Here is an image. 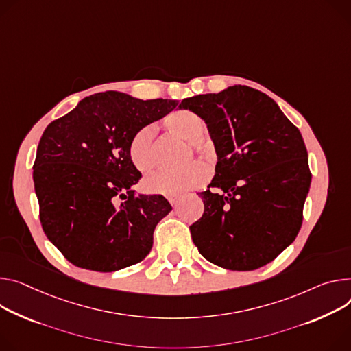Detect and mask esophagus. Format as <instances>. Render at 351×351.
<instances>
[{"instance_id": "obj_1", "label": "esophagus", "mask_w": 351, "mask_h": 351, "mask_svg": "<svg viewBox=\"0 0 351 351\" xmlns=\"http://www.w3.org/2000/svg\"><path fill=\"white\" fill-rule=\"evenodd\" d=\"M179 200H180V199H179V197H176V196H173V197H169V203H171L172 206H176V204L179 203Z\"/></svg>"}]
</instances>
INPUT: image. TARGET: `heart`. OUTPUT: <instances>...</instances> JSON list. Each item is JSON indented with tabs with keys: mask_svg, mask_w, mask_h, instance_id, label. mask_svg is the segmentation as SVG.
<instances>
[{
	"mask_svg": "<svg viewBox=\"0 0 351 351\" xmlns=\"http://www.w3.org/2000/svg\"><path fill=\"white\" fill-rule=\"evenodd\" d=\"M167 129L176 137L195 144L199 149L208 151V145L202 141L206 133V120L193 110L180 109L168 114L164 120ZM152 129L143 127L136 132L129 143V158L132 164L143 173L155 165L152 152ZM210 176L208 168L202 162H195L180 171H158L144 179V189L149 193L164 196H180L187 190L202 186Z\"/></svg>",
	"mask_w": 351,
	"mask_h": 351,
	"instance_id": "b5f03b06",
	"label": "heart"
}]
</instances>
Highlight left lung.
<instances>
[{
  "label": "left lung",
  "mask_w": 351,
  "mask_h": 351,
  "mask_svg": "<svg viewBox=\"0 0 351 351\" xmlns=\"http://www.w3.org/2000/svg\"><path fill=\"white\" fill-rule=\"evenodd\" d=\"M207 124L215 175L190 226L199 252L228 270H254L290 246L302 226L311 186L308 152L297 127L266 93L246 85L186 98Z\"/></svg>",
  "instance_id": "left-lung-1"
}]
</instances>
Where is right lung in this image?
Returning a JSON list of instances; mask_svg holds the SVG:
<instances>
[{
    "mask_svg": "<svg viewBox=\"0 0 351 351\" xmlns=\"http://www.w3.org/2000/svg\"><path fill=\"white\" fill-rule=\"evenodd\" d=\"M176 105L108 90L46 127L34 165L35 192L43 231L69 262L109 273L149 253L154 230L172 207L161 195H136L132 187L141 173L129 143Z\"/></svg>",
    "mask_w": 351,
    "mask_h": 351,
    "instance_id": "obj_1",
    "label": "right lung"
}]
</instances>
